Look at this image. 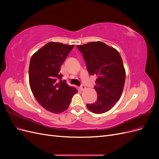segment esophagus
I'll return each instance as SVG.
<instances>
[{
  "mask_svg": "<svg viewBox=\"0 0 159 159\" xmlns=\"http://www.w3.org/2000/svg\"><path fill=\"white\" fill-rule=\"evenodd\" d=\"M80 89H81V91H84V89H86L85 86L84 84H81V86L80 87Z\"/></svg>",
  "mask_w": 159,
  "mask_h": 159,
  "instance_id": "esophagus-1",
  "label": "esophagus"
}]
</instances>
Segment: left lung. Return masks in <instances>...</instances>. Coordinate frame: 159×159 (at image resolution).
Masks as SVG:
<instances>
[{"label":"left lung","mask_w":159,"mask_h":159,"mask_svg":"<svg viewBox=\"0 0 159 159\" xmlns=\"http://www.w3.org/2000/svg\"><path fill=\"white\" fill-rule=\"evenodd\" d=\"M88 73L96 75V102L87 104L91 112L103 113L111 109L121 97L125 81V70L117 50L102 42L78 45Z\"/></svg>","instance_id":"left-lung-1"}]
</instances>
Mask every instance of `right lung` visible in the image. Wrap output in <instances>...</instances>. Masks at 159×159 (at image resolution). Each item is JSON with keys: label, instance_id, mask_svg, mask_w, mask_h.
<instances>
[{"label": "right lung", "instance_id": "right-lung-1", "mask_svg": "<svg viewBox=\"0 0 159 159\" xmlns=\"http://www.w3.org/2000/svg\"><path fill=\"white\" fill-rule=\"evenodd\" d=\"M74 45L50 42L34 54L29 66V83L37 102L49 111H66L78 91L62 80L60 69Z\"/></svg>", "mask_w": 159, "mask_h": 159}]
</instances>
